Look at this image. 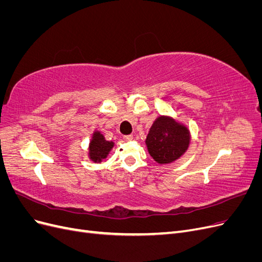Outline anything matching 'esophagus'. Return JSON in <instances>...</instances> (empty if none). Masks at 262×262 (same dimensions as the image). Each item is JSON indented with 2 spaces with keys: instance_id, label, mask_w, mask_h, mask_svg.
I'll return each instance as SVG.
<instances>
[{
  "instance_id": "34e87169",
  "label": "esophagus",
  "mask_w": 262,
  "mask_h": 262,
  "mask_svg": "<svg viewBox=\"0 0 262 262\" xmlns=\"http://www.w3.org/2000/svg\"><path fill=\"white\" fill-rule=\"evenodd\" d=\"M122 139H123L124 141H131V140L133 139V137L131 136V134H128V136H123Z\"/></svg>"
}]
</instances>
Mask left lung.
I'll return each instance as SVG.
<instances>
[{
	"label": "left lung",
	"mask_w": 262,
	"mask_h": 262,
	"mask_svg": "<svg viewBox=\"0 0 262 262\" xmlns=\"http://www.w3.org/2000/svg\"><path fill=\"white\" fill-rule=\"evenodd\" d=\"M188 130L168 117L157 118L147 134L148 153L160 164L176 161L189 145Z\"/></svg>",
	"instance_id": "1"
}]
</instances>
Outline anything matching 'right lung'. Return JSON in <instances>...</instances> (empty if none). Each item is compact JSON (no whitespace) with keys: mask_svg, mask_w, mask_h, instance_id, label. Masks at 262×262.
I'll return each mask as SVG.
<instances>
[{"mask_svg":"<svg viewBox=\"0 0 262 262\" xmlns=\"http://www.w3.org/2000/svg\"><path fill=\"white\" fill-rule=\"evenodd\" d=\"M113 142L106 141L99 132H95L90 145V155L92 161H101L102 158H105L108 155L109 150L113 148Z\"/></svg>","mask_w":262,"mask_h":262,"instance_id":"add662e5","label":"right lung"}]
</instances>
